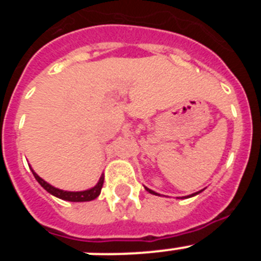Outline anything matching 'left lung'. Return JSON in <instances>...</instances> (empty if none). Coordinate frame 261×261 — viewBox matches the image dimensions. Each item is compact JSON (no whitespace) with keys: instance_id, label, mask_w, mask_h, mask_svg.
Instances as JSON below:
<instances>
[{"instance_id":"1","label":"left lung","mask_w":261,"mask_h":261,"mask_svg":"<svg viewBox=\"0 0 261 261\" xmlns=\"http://www.w3.org/2000/svg\"><path fill=\"white\" fill-rule=\"evenodd\" d=\"M145 190L147 191V192L149 193H153V195H158V193L156 192H154V191H151V190H149V188H147V187H145ZM201 192V191H199V192H196V193H192V195H190V196H187V199H188V197H192V196H196V195H199V193Z\"/></svg>"}]
</instances>
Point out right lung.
<instances>
[{"label": "right lung", "mask_w": 261, "mask_h": 261, "mask_svg": "<svg viewBox=\"0 0 261 261\" xmlns=\"http://www.w3.org/2000/svg\"><path fill=\"white\" fill-rule=\"evenodd\" d=\"M32 174L35 176L36 180L39 181L43 188H44L47 192H49L50 195L56 196L59 199L61 200H65V201H73V202H84V201H91V200L96 199L99 195H100V191H102V187H103V181H105V176H100L99 181L96 183L95 187L93 188H90V190L86 191H80V192H70V191H62L59 190V188H55L53 186H50L49 183H47L45 180H43L38 174H36L34 170L31 168Z\"/></svg>", "instance_id": "right-lung-1"}]
</instances>
